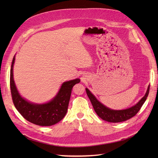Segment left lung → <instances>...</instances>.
I'll list each match as a JSON object with an SVG mask.
<instances>
[{
    "label": "left lung",
    "instance_id": "8db88e82",
    "mask_svg": "<svg viewBox=\"0 0 158 158\" xmlns=\"http://www.w3.org/2000/svg\"><path fill=\"white\" fill-rule=\"evenodd\" d=\"M85 91H86L88 96L92 104L95 113H97L100 118H102L104 121L110 123H120L128 120L129 118L135 116L137 113L140 111L143 104L146 101L148 94H149L150 85L148 88L147 92L144 96L135 106L127 109L118 110V111L110 109L106 106H104L103 104L98 101L97 99L89 92L88 89L85 88Z\"/></svg>",
    "mask_w": 158,
    "mask_h": 158
}]
</instances>
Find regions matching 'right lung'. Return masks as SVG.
Instances as JSON below:
<instances>
[{"label":"right lung","mask_w":158,"mask_h":158,"mask_svg":"<svg viewBox=\"0 0 158 158\" xmlns=\"http://www.w3.org/2000/svg\"><path fill=\"white\" fill-rule=\"evenodd\" d=\"M14 56L10 69V86L14 106L22 116L29 122L39 126L48 127L59 123L67 112L72 89L80 79H75L63 84L56 97L47 103L37 105L27 102L19 94L13 78Z\"/></svg>","instance_id":"1"}]
</instances>
